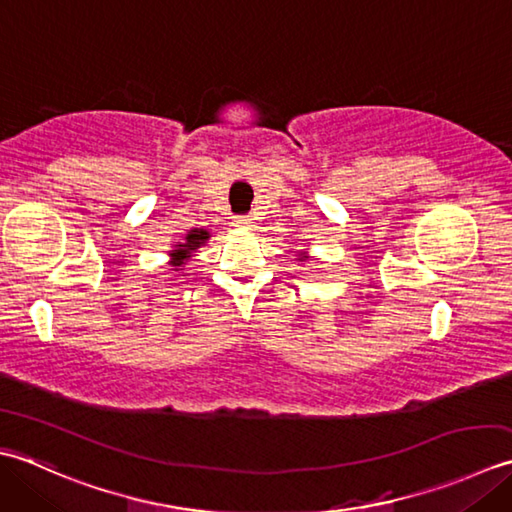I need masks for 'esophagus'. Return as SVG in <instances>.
<instances>
[{
  "label": "esophagus",
  "mask_w": 512,
  "mask_h": 512,
  "mask_svg": "<svg viewBox=\"0 0 512 512\" xmlns=\"http://www.w3.org/2000/svg\"><path fill=\"white\" fill-rule=\"evenodd\" d=\"M252 221H254V218L252 216H236V225L238 227H247V225H252Z\"/></svg>",
  "instance_id": "1"
}]
</instances>
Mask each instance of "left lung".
Masks as SVG:
<instances>
[{
	"label": "left lung",
	"mask_w": 512,
	"mask_h": 512,
	"mask_svg": "<svg viewBox=\"0 0 512 512\" xmlns=\"http://www.w3.org/2000/svg\"><path fill=\"white\" fill-rule=\"evenodd\" d=\"M302 258H307V256H302ZM298 260H300V258H298Z\"/></svg>",
	"instance_id": "8db88e82"
}]
</instances>
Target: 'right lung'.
Instances as JSON below:
<instances>
[{
	"mask_svg": "<svg viewBox=\"0 0 512 512\" xmlns=\"http://www.w3.org/2000/svg\"><path fill=\"white\" fill-rule=\"evenodd\" d=\"M207 238H210V232H207V229H198V227L190 229V232H187V236H185V241L176 245L170 252V256H172L170 265L176 267V271H179V267H183L187 260H190L192 252H196L198 247L207 243Z\"/></svg>",
	"mask_w": 512,
	"mask_h": 512,
	"instance_id": "1",
	"label": "right lung"
}]
</instances>
